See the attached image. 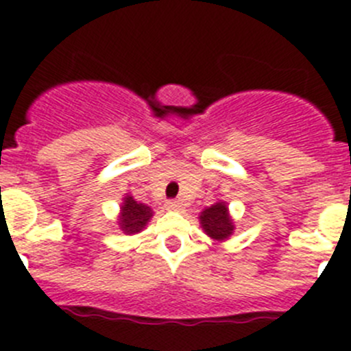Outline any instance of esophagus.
Listing matches in <instances>:
<instances>
[{
	"label": "esophagus",
	"mask_w": 351,
	"mask_h": 351,
	"mask_svg": "<svg viewBox=\"0 0 351 351\" xmlns=\"http://www.w3.org/2000/svg\"><path fill=\"white\" fill-rule=\"evenodd\" d=\"M165 206L169 210H181L182 209V202H179V200H169Z\"/></svg>",
	"instance_id": "1"
}]
</instances>
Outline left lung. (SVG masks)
Segmentation results:
<instances>
[{
    "label": "left lung",
    "instance_id": "8db88e82",
    "mask_svg": "<svg viewBox=\"0 0 351 351\" xmlns=\"http://www.w3.org/2000/svg\"><path fill=\"white\" fill-rule=\"evenodd\" d=\"M200 223L204 226V232L213 239H226L234 230L228 209L223 202L214 204L209 209L204 210L202 216H200Z\"/></svg>",
    "mask_w": 351,
    "mask_h": 351
}]
</instances>
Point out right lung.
I'll return each instance as SVG.
<instances>
[{
    "label": "right lung",
    "mask_w": 351,
    "mask_h": 351,
    "mask_svg": "<svg viewBox=\"0 0 351 351\" xmlns=\"http://www.w3.org/2000/svg\"><path fill=\"white\" fill-rule=\"evenodd\" d=\"M151 216H153V213L147 206L135 202L132 197H126L125 204L121 207L119 225L126 234H137L144 228Z\"/></svg>",
    "instance_id": "obj_1"
}]
</instances>
